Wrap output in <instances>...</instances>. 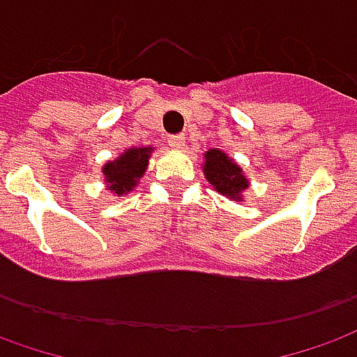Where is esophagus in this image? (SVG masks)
I'll return each mask as SVG.
<instances>
[{
	"instance_id": "1",
	"label": "esophagus",
	"mask_w": 357,
	"mask_h": 357,
	"mask_svg": "<svg viewBox=\"0 0 357 357\" xmlns=\"http://www.w3.org/2000/svg\"><path fill=\"white\" fill-rule=\"evenodd\" d=\"M169 146L176 148V150H181V148L185 146V137L183 135H172V137L168 138Z\"/></svg>"
}]
</instances>
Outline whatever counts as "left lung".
Returning a JSON list of instances; mask_svg holds the SVG:
<instances>
[{
  "instance_id": "obj_1",
  "label": "left lung",
  "mask_w": 357,
  "mask_h": 357,
  "mask_svg": "<svg viewBox=\"0 0 357 357\" xmlns=\"http://www.w3.org/2000/svg\"><path fill=\"white\" fill-rule=\"evenodd\" d=\"M203 174L215 191L232 201H242V193L248 189V179L242 174V168L219 148H211L205 152Z\"/></svg>"
}]
</instances>
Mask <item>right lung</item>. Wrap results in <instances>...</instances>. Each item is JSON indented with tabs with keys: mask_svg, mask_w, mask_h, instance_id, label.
Wrapping results in <instances>:
<instances>
[{
	"mask_svg": "<svg viewBox=\"0 0 357 357\" xmlns=\"http://www.w3.org/2000/svg\"><path fill=\"white\" fill-rule=\"evenodd\" d=\"M150 152H152V146L128 148L117 160L107 162L103 166V176H105L109 191L123 197L128 191L137 188L138 179L146 172Z\"/></svg>",
	"mask_w": 357,
	"mask_h": 357,
	"instance_id": "obj_1",
	"label": "right lung"
}]
</instances>
